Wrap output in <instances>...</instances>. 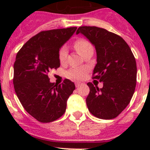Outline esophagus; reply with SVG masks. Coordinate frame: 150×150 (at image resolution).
Listing matches in <instances>:
<instances>
[{"label": "esophagus", "mask_w": 150, "mask_h": 150, "mask_svg": "<svg viewBox=\"0 0 150 150\" xmlns=\"http://www.w3.org/2000/svg\"><path fill=\"white\" fill-rule=\"evenodd\" d=\"M82 83H80V82H76L75 83V86H76V87H79V86H81Z\"/></svg>", "instance_id": "1"}]
</instances>
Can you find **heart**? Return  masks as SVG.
<instances>
[{
	"label": "heart",
	"mask_w": 150,
	"mask_h": 150,
	"mask_svg": "<svg viewBox=\"0 0 150 150\" xmlns=\"http://www.w3.org/2000/svg\"><path fill=\"white\" fill-rule=\"evenodd\" d=\"M74 47L79 54L83 55L85 52L89 49H93L90 42L84 39H79L74 43ZM67 49L65 46H62L59 52V59L61 62H64L67 59ZM87 72L86 67H73L67 72V76L74 79H83Z\"/></svg>",
	"instance_id": "heart-1"
}]
</instances>
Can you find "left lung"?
<instances>
[{"label": "left lung", "mask_w": 150, "mask_h": 150, "mask_svg": "<svg viewBox=\"0 0 150 150\" xmlns=\"http://www.w3.org/2000/svg\"><path fill=\"white\" fill-rule=\"evenodd\" d=\"M76 34L84 35L95 47V79L103 83L99 88L88 83L86 104L91 114L103 120L114 119L125 109L134 92L137 64L129 46L121 37L106 29L82 26Z\"/></svg>", "instance_id": "8db88e82"}]
</instances>
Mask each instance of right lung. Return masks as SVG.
I'll use <instances>...</instances> for the list:
<instances>
[{
	"label": "right lung",
	"mask_w": 150,
	"mask_h": 150,
	"mask_svg": "<svg viewBox=\"0 0 150 150\" xmlns=\"http://www.w3.org/2000/svg\"><path fill=\"white\" fill-rule=\"evenodd\" d=\"M76 27L41 31L17 53L13 66V85L18 100L30 116L51 122L64 113L75 85L65 79L60 85L50 81L48 73L60 67L59 52Z\"/></svg>",
	"instance_id": "obj_1"
}]
</instances>
